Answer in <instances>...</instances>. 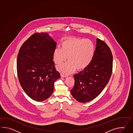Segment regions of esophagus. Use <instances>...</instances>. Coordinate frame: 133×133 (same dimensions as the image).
<instances>
[{
	"instance_id": "esophagus-1",
	"label": "esophagus",
	"mask_w": 133,
	"mask_h": 133,
	"mask_svg": "<svg viewBox=\"0 0 133 133\" xmlns=\"http://www.w3.org/2000/svg\"><path fill=\"white\" fill-rule=\"evenodd\" d=\"M61 77L62 78H66V77H67V76L65 75H63V74H61Z\"/></svg>"
}]
</instances>
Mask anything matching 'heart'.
Here are the masks:
<instances>
[{
  "mask_svg": "<svg viewBox=\"0 0 133 133\" xmlns=\"http://www.w3.org/2000/svg\"><path fill=\"white\" fill-rule=\"evenodd\" d=\"M61 49L56 48L53 53V60L59 65L65 62H68L57 66L58 71L67 74L74 71L84 70L90 65L94 57L95 46L89 39L68 38L62 42Z\"/></svg>",
  "mask_w": 133,
  "mask_h": 133,
  "instance_id": "b5f03b06",
  "label": "heart"
}]
</instances>
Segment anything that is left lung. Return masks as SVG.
<instances>
[{"mask_svg":"<svg viewBox=\"0 0 133 133\" xmlns=\"http://www.w3.org/2000/svg\"><path fill=\"white\" fill-rule=\"evenodd\" d=\"M113 67L111 50L105 42L97 39L94 57L90 65L74 75L71 94L81 103L90 102L102 91L110 78Z\"/></svg>","mask_w":133,"mask_h":133,"instance_id":"left-lung-1","label":"left lung"}]
</instances>
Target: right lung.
<instances>
[{"label":"right lung","mask_w":133,"mask_h":133,"mask_svg":"<svg viewBox=\"0 0 133 133\" xmlns=\"http://www.w3.org/2000/svg\"><path fill=\"white\" fill-rule=\"evenodd\" d=\"M56 42L48 33H35L23 44L17 58L19 82L25 93L36 101L52 95L54 83L60 78L53 61Z\"/></svg>","instance_id":"right-lung-1"}]
</instances>
